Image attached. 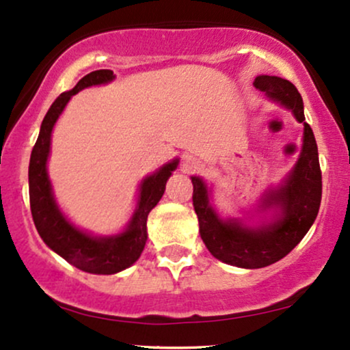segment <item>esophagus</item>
I'll list each match as a JSON object with an SVG mask.
<instances>
[{"instance_id": "esophagus-1", "label": "esophagus", "mask_w": 350, "mask_h": 350, "mask_svg": "<svg viewBox=\"0 0 350 350\" xmlns=\"http://www.w3.org/2000/svg\"><path fill=\"white\" fill-rule=\"evenodd\" d=\"M200 170V161L196 156L186 154L183 156V161H180V171L183 172H196Z\"/></svg>"}]
</instances>
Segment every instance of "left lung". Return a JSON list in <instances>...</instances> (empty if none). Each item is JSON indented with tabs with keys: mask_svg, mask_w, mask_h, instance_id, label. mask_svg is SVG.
Instances as JSON below:
<instances>
[{
	"mask_svg": "<svg viewBox=\"0 0 350 350\" xmlns=\"http://www.w3.org/2000/svg\"><path fill=\"white\" fill-rule=\"evenodd\" d=\"M253 85L290 108L296 120L304 124L303 150L295 170L265 199L267 207L280 208V217L258 228L245 227L234 219L222 220L211 206L204 180L196 176L191 178L194 186L192 204L199 219L200 239L217 260L240 268H263L286 256L316 220L323 194L316 138L304 120L303 98L298 88L290 80L275 75H258Z\"/></svg>",
	"mask_w": 350,
	"mask_h": 350,
	"instance_id": "obj_1",
	"label": "left lung"
}]
</instances>
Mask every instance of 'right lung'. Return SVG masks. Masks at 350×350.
<instances>
[{
  "instance_id": "right-lung-1",
  "label": "right lung",
  "mask_w": 350,
  "mask_h": 350,
  "mask_svg": "<svg viewBox=\"0 0 350 350\" xmlns=\"http://www.w3.org/2000/svg\"><path fill=\"white\" fill-rule=\"evenodd\" d=\"M115 79L108 69L95 70L80 79L72 90L60 94L44 116L41 131L29 161V202L34 226L44 243L79 270L95 275H113L131 267L142 255L146 243V220L151 208L163 198L166 180L178 167V159L164 164L154 174L143 179L139 187L138 206L126 230L111 237H92L74 227L55 204L51 180L47 176V158L51 150V133L59 115L66 108L72 95L82 88L108 83Z\"/></svg>"
}]
</instances>
